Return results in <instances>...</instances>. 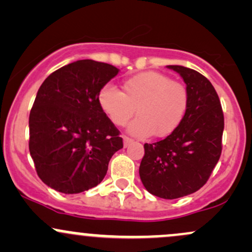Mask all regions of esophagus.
I'll return each instance as SVG.
<instances>
[{"label":"esophagus","instance_id":"1","mask_svg":"<svg viewBox=\"0 0 252 252\" xmlns=\"http://www.w3.org/2000/svg\"><path fill=\"white\" fill-rule=\"evenodd\" d=\"M132 142H134V140H132V138L128 137V136H124V137H123V144H124V147H128L129 144H131Z\"/></svg>","mask_w":252,"mask_h":252}]
</instances>
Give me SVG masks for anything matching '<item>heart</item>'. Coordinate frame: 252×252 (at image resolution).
<instances>
[{"label": "heart", "mask_w": 252, "mask_h": 252, "mask_svg": "<svg viewBox=\"0 0 252 252\" xmlns=\"http://www.w3.org/2000/svg\"><path fill=\"white\" fill-rule=\"evenodd\" d=\"M98 105L115 126L134 116L129 131L140 137H167L181 126L189 109V92L184 84L155 71L141 72L122 83V92L110 85L97 94Z\"/></svg>", "instance_id": "1"}]
</instances>
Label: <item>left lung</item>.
Listing matches in <instances>:
<instances>
[{
  "label": "left lung",
  "mask_w": 252,
  "mask_h": 252,
  "mask_svg": "<svg viewBox=\"0 0 252 252\" xmlns=\"http://www.w3.org/2000/svg\"><path fill=\"white\" fill-rule=\"evenodd\" d=\"M186 83L189 109L172 135L144 144L140 164L143 186L153 195L176 199L206 184L221 154L224 114L218 94L206 77L192 68L169 65Z\"/></svg>",
  "instance_id": "obj_1"
}]
</instances>
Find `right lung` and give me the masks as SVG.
I'll return each instance as SVG.
<instances>
[{
  "mask_svg": "<svg viewBox=\"0 0 252 252\" xmlns=\"http://www.w3.org/2000/svg\"><path fill=\"white\" fill-rule=\"evenodd\" d=\"M118 73L110 63L78 60L45 79L30 114V152L51 189L76 194L100 184L123 148L115 124L98 105L99 90Z\"/></svg>",
  "mask_w": 252,
  "mask_h": 252,
  "instance_id": "right-lung-1",
  "label": "right lung"
}]
</instances>
